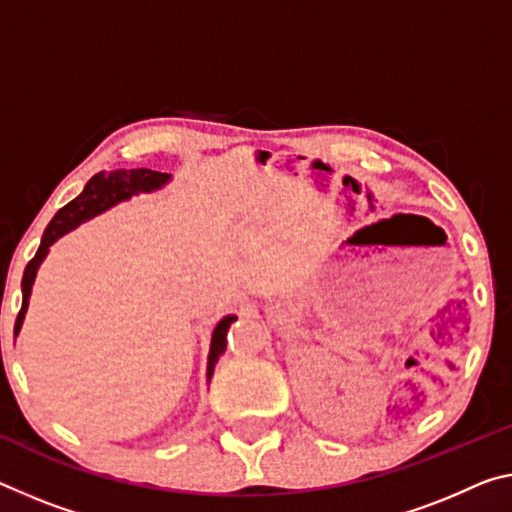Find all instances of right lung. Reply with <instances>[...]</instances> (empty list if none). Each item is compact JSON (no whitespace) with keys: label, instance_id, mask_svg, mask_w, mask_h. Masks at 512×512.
<instances>
[{"label":"right lung","instance_id":"obj_1","mask_svg":"<svg viewBox=\"0 0 512 512\" xmlns=\"http://www.w3.org/2000/svg\"><path fill=\"white\" fill-rule=\"evenodd\" d=\"M170 180L168 173H157V170L150 168H132V170H102V173L93 175L88 184L84 186V191L79 196L68 202L66 207H61L56 216L50 221V225L45 227L43 241H40V248L36 250V255L31 262L27 264L22 275V307L18 312V319H15V335L22 326L24 312H27L29 305V296H31V285L36 280V271L40 262H43L47 250H50L52 243L63 237V234L70 232L72 227H77L79 223L88 221V218L97 216L104 209H109L116 205L120 200L132 198L134 193H148L159 189L161 184H166ZM237 321V316H225V319L218 323L214 328L212 335V351H209V362H207V380L214 376V367L221 355L225 353L227 346V330H230L232 323Z\"/></svg>","mask_w":512,"mask_h":512}]
</instances>
